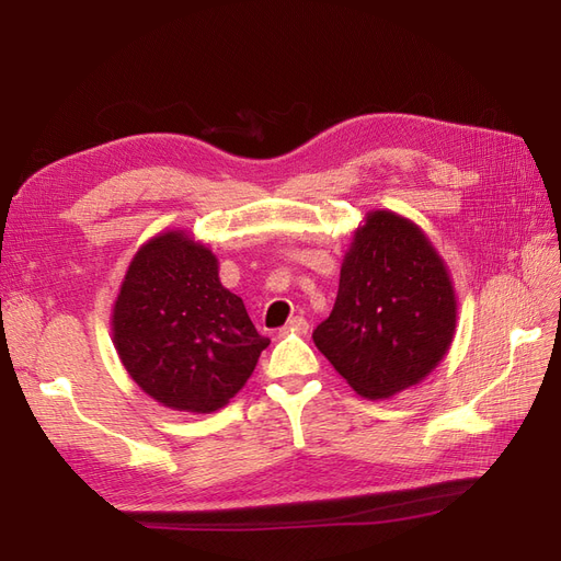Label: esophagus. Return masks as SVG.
<instances>
[{"mask_svg": "<svg viewBox=\"0 0 561 561\" xmlns=\"http://www.w3.org/2000/svg\"><path fill=\"white\" fill-rule=\"evenodd\" d=\"M285 330H287V332H299V334H307V332H309V320H307V318H301V316H295V318L287 320Z\"/></svg>", "mask_w": 561, "mask_h": 561, "instance_id": "esophagus-1", "label": "esophagus"}]
</instances>
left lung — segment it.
<instances>
[{
  "label": "left lung",
  "mask_w": 561,
  "mask_h": 561,
  "mask_svg": "<svg viewBox=\"0 0 561 561\" xmlns=\"http://www.w3.org/2000/svg\"><path fill=\"white\" fill-rule=\"evenodd\" d=\"M456 330L449 271L414 222L375 210L355 229L313 342L355 393L381 400L426 379Z\"/></svg>",
  "instance_id": "1"
}]
</instances>
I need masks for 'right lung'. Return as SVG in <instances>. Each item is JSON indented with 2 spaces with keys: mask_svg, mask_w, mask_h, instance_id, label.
<instances>
[{
  "mask_svg": "<svg viewBox=\"0 0 561 561\" xmlns=\"http://www.w3.org/2000/svg\"><path fill=\"white\" fill-rule=\"evenodd\" d=\"M112 334L147 396L194 414L225 407L268 346L243 299L219 283L215 254L184 231L159 233L135 254L114 301Z\"/></svg>",
  "mask_w": 561,
  "mask_h": 561,
  "instance_id": "1",
  "label": "right lung"
}]
</instances>
